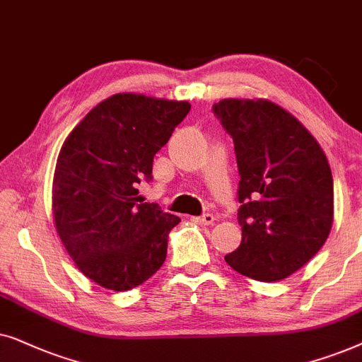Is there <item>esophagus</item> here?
I'll use <instances>...</instances> for the list:
<instances>
[{"mask_svg":"<svg viewBox=\"0 0 362 362\" xmlns=\"http://www.w3.org/2000/svg\"><path fill=\"white\" fill-rule=\"evenodd\" d=\"M195 221H199V223H204V225H211L215 221V216L211 214H205L202 216H194Z\"/></svg>","mask_w":362,"mask_h":362,"instance_id":"esophagus-1","label":"esophagus"}]
</instances>
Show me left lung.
I'll use <instances>...</instances> for the list:
<instances>
[{
	"label": "left lung",
	"instance_id": "left-lung-1",
	"mask_svg": "<svg viewBox=\"0 0 362 362\" xmlns=\"http://www.w3.org/2000/svg\"><path fill=\"white\" fill-rule=\"evenodd\" d=\"M235 144L242 243L225 257L235 272L279 281L310 262L334 220L326 153L295 115L268 99L214 105Z\"/></svg>",
	"mask_w": 362,
	"mask_h": 362
}]
</instances>
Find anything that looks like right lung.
<instances>
[{
    "label": "right lung",
    "instance_id": "right-lung-1",
    "mask_svg": "<svg viewBox=\"0 0 362 362\" xmlns=\"http://www.w3.org/2000/svg\"><path fill=\"white\" fill-rule=\"evenodd\" d=\"M187 100L120 93L72 129L52 178V221L79 272L112 291L147 281L180 218L144 202L153 156L189 114Z\"/></svg>",
    "mask_w": 362,
    "mask_h": 362
}]
</instances>
